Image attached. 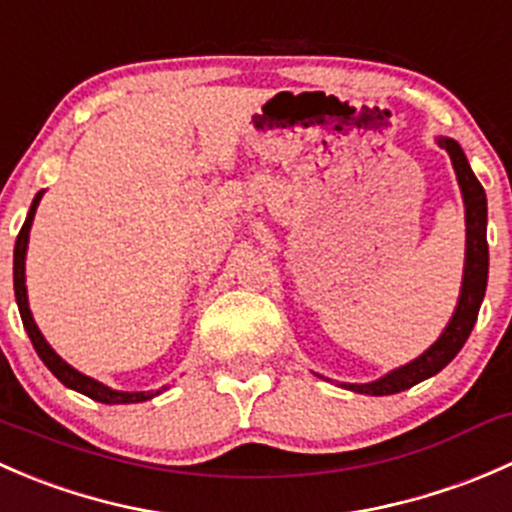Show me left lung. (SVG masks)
Masks as SVG:
<instances>
[{"label":"left lung","mask_w":512,"mask_h":512,"mask_svg":"<svg viewBox=\"0 0 512 512\" xmlns=\"http://www.w3.org/2000/svg\"><path fill=\"white\" fill-rule=\"evenodd\" d=\"M438 146L446 148L448 156H451L458 185H461L463 203H466V267H463V287L461 297H458V307L453 312L448 327L443 329L441 337L418 356V359L389 371V374L371 381V384H342L344 389L356 391V394H399V391L416 386L418 381L438 374L453 356L461 352L466 339L471 337L473 324L478 319L480 302H483L485 285H488V237H485L488 203H485V190L478 183L476 175H473L466 153L461 151V146L453 138H438Z\"/></svg>","instance_id":"8db88e82"}]
</instances>
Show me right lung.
<instances>
[{
    "label": "right lung",
    "instance_id": "right-lung-1",
    "mask_svg": "<svg viewBox=\"0 0 512 512\" xmlns=\"http://www.w3.org/2000/svg\"><path fill=\"white\" fill-rule=\"evenodd\" d=\"M41 195L44 193H36L32 208H29L27 220H24L22 230H19V235H17V245H14V294H17L19 314H22L24 329H27L29 339H32L36 354H39V359L44 361L46 369H49L51 374L61 381V384L69 386V389H74V391H79V394L89 396V399L101 401V404H138V401L153 399V396H158L160 391H156V394H153V391H116V389H108V386H103L101 381H96V379H91V376L76 371L74 366L66 364V361L49 347V342L44 339V334H41L39 327H36L32 312H29L27 285H24V257H27L29 230H32V220H34L36 205H39Z\"/></svg>",
    "mask_w": 512,
    "mask_h": 512
}]
</instances>
